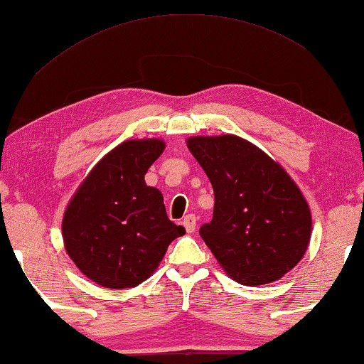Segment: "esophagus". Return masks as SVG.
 I'll list each match as a JSON object with an SVG mask.
<instances>
[{"label": "esophagus", "mask_w": 364, "mask_h": 364, "mask_svg": "<svg viewBox=\"0 0 364 364\" xmlns=\"http://www.w3.org/2000/svg\"><path fill=\"white\" fill-rule=\"evenodd\" d=\"M196 224H197V219H196V215H192V214H188V215H186L182 219V225H183V228H186V230H187L188 234L196 230Z\"/></svg>", "instance_id": "34e87169"}]
</instances>
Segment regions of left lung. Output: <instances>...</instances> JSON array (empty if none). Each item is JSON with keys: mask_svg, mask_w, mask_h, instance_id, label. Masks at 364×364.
<instances>
[{"mask_svg": "<svg viewBox=\"0 0 364 364\" xmlns=\"http://www.w3.org/2000/svg\"><path fill=\"white\" fill-rule=\"evenodd\" d=\"M187 147L214 188V215L199 230L235 282L277 281L304 256L311 210L279 164L237 135L191 136Z\"/></svg>", "mask_w": 364, "mask_h": 364, "instance_id": "left-lung-1", "label": "left lung"}]
</instances>
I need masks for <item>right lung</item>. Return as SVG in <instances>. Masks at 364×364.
<instances>
[{"instance_id":"add662e5","label":"right lung","mask_w":364,"mask_h":364,"mask_svg":"<svg viewBox=\"0 0 364 364\" xmlns=\"http://www.w3.org/2000/svg\"><path fill=\"white\" fill-rule=\"evenodd\" d=\"M164 149L159 139L117 145L92 168L65 210V249L97 284L139 286L159 267L168 244L186 234L167 217L159 188L145 183Z\"/></svg>"}]
</instances>
